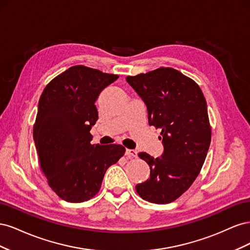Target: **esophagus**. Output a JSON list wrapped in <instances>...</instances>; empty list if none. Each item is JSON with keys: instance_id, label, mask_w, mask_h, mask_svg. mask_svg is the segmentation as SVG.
I'll use <instances>...</instances> for the list:
<instances>
[{"instance_id": "obj_1", "label": "esophagus", "mask_w": 250, "mask_h": 250, "mask_svg": "<svg viewBox=\"0 0 250 250\" xmlns=\"http://www.w3.org/2000/svg\"><path fill=\"white\" fill-rule=\"evenodd\" d=\"M126 155L128 157H137L138 156V152L133 149H126Z\"/></svg>"}]
</instances>
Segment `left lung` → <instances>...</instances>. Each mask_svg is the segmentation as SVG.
Listing matches in <instances>:
<instances>
[{
    "label": "left lung",
    "instance_id": "8db88e82",
    "mask_svg": "<svg viewBox=\"0 0 250 250\" xmlns=\"http://www.w3.org/2000/svg\"><path fill=\"white\" fill-rule=\"evenodd\" d=\"M126 81L146 104L149 125L162 130L164 145L162 157L139 153L149 165L150 177L135 190L146 201L170 203L192 186L206 161L211 138L206 98L197 83L172 67Z\"/></svg>",
    "mask_w": 250,
    "mask_h": 250
}]
</instances>
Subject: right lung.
Here are the masks:
<instances>
[{
  "mask_svg": "<svg viewBox=\"0 0 250 250\" xmlns=\"http://www.w3.org/2000/svg\"><path fill=\"white\" fill-rule=\"evenodd\" d=\"M119 78L74 65L52 79L39 101L33 139L48 185L67 202L87 201L99 192L104 174L125 153L122 145H93L98 96Z\"/></svg>",
  "mask_w": 250,
  "mask_h": 250,
  "instance_id": "add662e5",
  "label": "right lung"
}]
</instances>
